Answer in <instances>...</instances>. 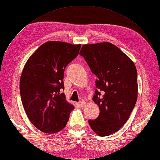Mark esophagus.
Segmentation results:
<instances>
[{"mask_svg": "<svg viewBox=\"0 0 160 160\" xmlns=\"http://www.w3.org/2000/svg\"><path fill=\"white\" fill-rule=\"evenodd\" d=\"M79 106H80L81 107H84V106H85V105L87 104V102H86L85 101H84V100H81V102H79Z\"/></svg>", "mask_w": 160, "mask_h": 160, "instance_id": "1", "label": "esophagus"}]
</instances>
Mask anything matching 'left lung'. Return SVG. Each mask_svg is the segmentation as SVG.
Returning <instances> with one entry per match:
<instances>
[{"label":"left lung","instance_id":"8db88e82","mask_svg":"<svg viewBox=\"0 0 160 160\" xmlns=\"http://www.w3.org/2000/svg\"><path fill=\"white\" fill-rule=\"evenodd\" d=\"M79 54L98 78L92 100L98 105L100 114L88 120L89 125L99 136L110 135L125 125L135 106L136 66L129 57L108 42L83 44Z\"/></svg>","mask_w":160,"mask_h":160}]
</instances>
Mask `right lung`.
<instances>
[{
    "mask_svg": "<svg viewBox=\"0 0 160 160\" xmlns=\"http://www.w3.org/2000/svg\"><path fill=\"white\" fill-rule=\"evenodd\" d=\"M81 44L61 41L42 44L23 69L20 91L25 113L37 129L56 133L66 127L74 106L61 93L63 72L78 55Z\"/></svg>",
    "mask_w": 160,
    "mask_h": 160,
    "instance_id": "right-lung-1",
    "label": "right lung"
}]
</instances>
